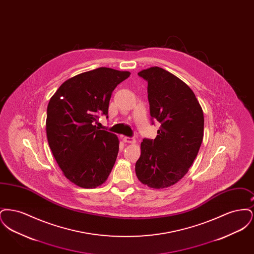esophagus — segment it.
<instances>
[{
	"instance_id": "1",
	"label": "esophagus",
	"mask_w": 254,
	"mask_h": 254,
	"mask_svg": "<svg viewBox=\"0 0 254 254\" xmlns=\"http://www.w3.org/2000/svg\"><path fill=\"white\" fill-rule=\"evenodd\" d=\"M123 141H124L125 143H128V144H135V143H136V141H135V139H134V138L127 137V136L123 138Z\"/></svg>"
}]
</instances>
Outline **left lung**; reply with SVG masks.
Instances as JSON below:
<instances>
[{
    "label": "left lung",
    "instance_id": "1",
    "mask_svg": "<svg viewBox=\"0 0 254 254\" xmlns=\"http://www.w3.org/2000/svg\"><path fill=\"white\" fill-rule=\"evenodd\" d=\"M147 82L150 116L161 124L154 140L144 139L135 165L137 178L165 189L187 174L204 137V113L191 88L178 77L152 66L138 73Z\"/></svg>",
    "mask_w": 254,
    "mask_h": 254
}]
</instances>
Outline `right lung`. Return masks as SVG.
<instances>
[{
	"instance_id": "right-lung-1",
	"label": "right lung",
	"mask_w": 254,
	"mask_h": 254,
	"mask_svg": "<svg viewBox=\"0 0 254 254\" xmlns=\"http://www.w3.org/2000/svg\"><path fill=\"white\" fill-rule=\"evenodd\" d=\"M130 72L109 67L78 74L50 98L47 115L49 147L64 175L84 189L107 181L119 151V139L95 126L108 115L114 88Z\"/></svg>"
}]
</instances>
